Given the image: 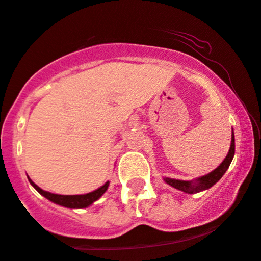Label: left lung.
<instances>
[{
	"label": "left lung",
	"instance_id": "obj_1",
	"mask_svg": "<svg viewBox=\"0 0 261 261\" xmlns=\"http://www.w3.org/2000/svg\"><path fill=\"white\" fill-rule=\"evenodd\" d=\"M234 151H236V142H234V132L232 130V142H230V148L228 151L227 156L224 158V160L219 164L218 168H216L213 171H211L210 174L204 175V176L197 177L195 180H177V178H171V177H164V181L170 186L175 187V189L180 190V191L185 192V194H198V192L204 191V190H208L210 187H212L216 182H218L221 180V177L223 176L229 168L230 163H232Z\"/></svg>",
	"mask_w": 261,
	"mask_h": 261
}]
</instances>
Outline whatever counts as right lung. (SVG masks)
<instances>
[{
    "instance_id": "add662e5",
    "label": "right lung",
    "mask_w": 261,
    "mask_h": 261,
    "mask_svg": "<svg viewBox=\"0 0 261 261\" xmlns=\"http://www.w3.org/2000/svg\"><path fill=\"white\" fill-rule=\"evenodd\" d=\"M29 182L31 185L39 192L40 195L44 196L45 198H48L49 201L54 202V203L59 204V206L63 207H67V208H86V207L91 206L95 201H97L105 192L107 191L108 186H110V181H107L105 185H102L101 187H98L97 190L95 191L89 192V194L85 195H57V194H51V192L44 191V190L40 189L39 186H37L31 178L28 177Z\"/></svg>"
}]
</instances>
